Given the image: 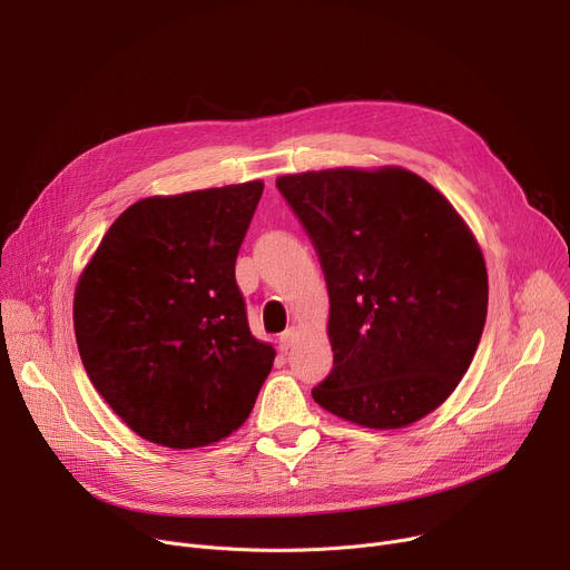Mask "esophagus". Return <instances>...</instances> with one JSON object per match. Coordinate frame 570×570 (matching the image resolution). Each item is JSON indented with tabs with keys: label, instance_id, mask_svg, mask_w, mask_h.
I'll use <instances>...</instances> for the list:
<instances>
[{
	"label": "esophagus",
	"instance_id": "obj_1",
	"mask_svg": "<svg viewBox=\"0 0 570 570\" xmlns=\"http://www.w3.org/2000/svg\"><path fill=\"white\" fill-rule=\"evenodd\" d=\"M295 340H297V327H286V331L279 335V348H282V351L293 348Z\"/></svg>",
	"mask_w": 570,
	"mask_h": 570
}]
</instances>
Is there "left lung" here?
<instances>
[{"label":"left lung","mask_w":570,"mask_h":570,"mask_svg":"<svg viewBox=\"0 0 570 570\" xmlns=\"http://www.w3.org/2000/svg\"><path fill=\"white\" fill-rule=\"evenodd\" d=\"M316 247L333 372L312 397L344 421L400 430L466 374L488 316V267L466 222L400 166L277 177Z\"/></svg>","instance_id":"left-lung-1"}]
</instances>
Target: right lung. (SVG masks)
I'll return each mask as SVG.
<instances>
[{
    "label": "right lung",
    "mask_w": 570,
    "mask_h": 570,
    "mask_svg": "<svg viewBox=\"0 0 570 570\" xmlns=\"http://www.w3.org/2000/svg\"><path fill=\"white\" fill-rule=\"evenodd\" d=\"M263 183L149 196L78 277L73 327L99 395L142 439L187 451L243 425L275 363L235 284Z\"/></svg>",
    "instance_id": "add662e5"
}]
</instances>
